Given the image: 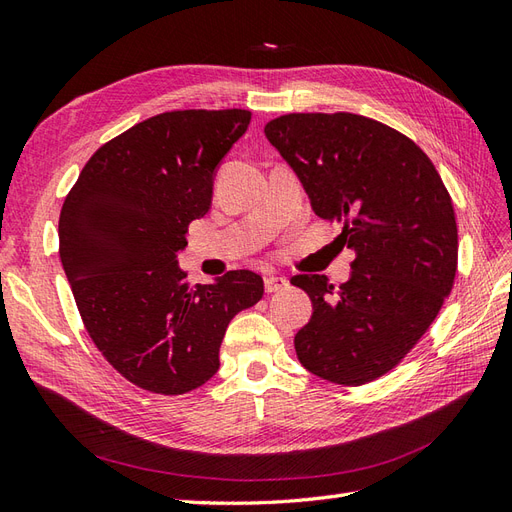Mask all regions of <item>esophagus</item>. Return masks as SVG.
I'll return each instance as SVG.
<instances>
[{
	"mask_svg": "<svg viewBox=\"0 0 512 512\" xmlns=\"http://www.w3.org/2000/svg\"><path fill=\"white\" fill-rule=\"evenodd\" d=\"M287 285H290V281L283 279V277H266V279H264V287H266L268 294L281 292V290H285Z\"/></svg>",
	"mask_w": 512,
	"mask_h": 512,
	"instance_id": "34e87169",
	"label": "esophagus"
}]
</instances>
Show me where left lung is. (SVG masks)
<instances>
[{
    "label": "left lung",
    "instance_id": "1",
    "mask_svg": "<svg viewBox=\"0 0 512 512\" xmlns=\"http://www.w3.org/2000/svg\"><path fill=\"white\" fill-rule=\"evenodd\" d=\"M266 138L294 168L313 212L339 222L355 251L335 287L296 274L313 303L294 337L298 361L346 387L376 381L409 355L452 292L454 205L430 157L400 131L350 112L283 114Z\"/></svg>",
    "mask_w": 512,
    "mask_h": 512
}]
</instances>
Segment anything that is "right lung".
<instances>
[{
	"label": "right lung",
	"mask_w": 512,
	"mask_h": 512,
	"mask_svg": "<svg viewBox=\"0 0 512 512\" xmlns=\"http://www.w3.org/2000/svg\"><path fill=\"white\" fill-rule=\"evenodd\" d=\"M248 123L235 108L151 116L99 147L64 199L60 259L82 322L112 368L147 391L205 385L229 322L264 296L251 270L192 287L177 261Z\"/></svg>",
	"instance_id": "1"
}]
</instances>
